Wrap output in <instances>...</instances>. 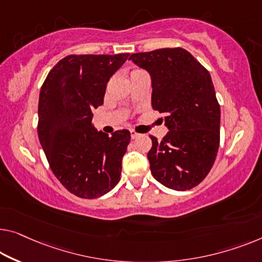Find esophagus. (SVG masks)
<instances>
[{"mask_svg": "<svg viewBox=\"0 0 262 262\" xmlns=\"http://www.w3.org/2000/svg\"><path fill=\"white\" fill-rule=\"evenodd\" d=\"M140 136V134L138 132H135V130H130V138L134 140V139H138Z\"/></svg>", "mask_w": 262, "mask_h": 262, "instance_id": "obj_1", "label": "esophagus"}]
</instances>
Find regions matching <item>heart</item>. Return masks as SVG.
I'll return each instance as SVG.
<instances>
[{
  "label": "heart",
  "instance_id": "b5f03b06",
  "mask_svg": "<svg viewBox=\"0 0 262 262\" xmlns=\"http://www.w3.org/2000/svg\"><path fill=\"white\" fill-rule=\"evenodd\" d=\"M133 72H139V69H135V70H133ZM133 72H132V73H133Z\"/></svg>",
  "mask_w": 262,
  "mask_h": 262
}]
</instances>
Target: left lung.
I'll return each mask as SVG.
<instances>
[{"instance_id":"1","label":"left lung","mask_w":262,"mask_h":262,"mask_svg":"<svg viewBox=\"0 0 262 262\" xmlns=\"http://www.w3.org/2000/svg\"><path fill=\"white\" fill-rule=\"evenodd\" d=\"M129 60L149 72L151 106L169 129L160 142L150 135L151 174L170 189H192L212 169L220 144V104L210 74L179 47L135 53Z\"/></svg>"}]
</instances>
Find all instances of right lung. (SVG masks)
<instances>
[{
  "label": "right lung",
  "mask_w": 262,
  "mask_h": 262,
  "mask_svg": "<svg viewBox=\"0 0 262 262\" xmlns=\"http://www.w3.org/2000/svg\"><path fill=\"white\" fill-rule=\"evenodd\" d=\"M129 54L68 55L47 75L38 99L37 135L49 167L70 193L96 199L120 181L130 141L127 129L109 136L92 126L107 82Z\"/></svg>",
  "instance_id": "obj_1"
}]
</instances>
